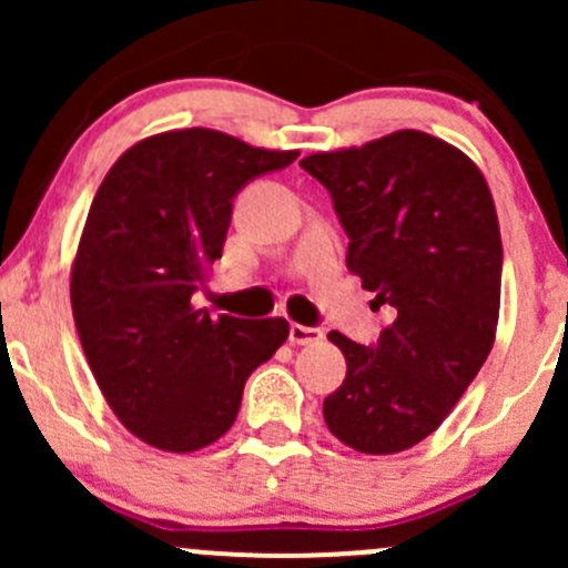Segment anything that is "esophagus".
<instances>
[{
    "label": "esophagus",
    "instance_id": "34e87169",
    "mask_svg": "<svg viewBox=\"0 0 568 568\" xmlns=\"http://www.w3.org/2000/svg\"><path fill=\"white\" fill-rule=\"evenodd\" d=\"M288 341L294 346H311V343L324 341V332L318 326H305V324H291L288 329Z\"/></svg>",
    "mask_w": 568,
    "mask_h": 568
}]
</instances>
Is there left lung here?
<instances>
[{
	"label": "left lung",
	"mask_w": 568,
	"mask_h": 568,
	"mask_svg": "<svg viewBox=\"0 0 568 568\" xmlns=\"http://www.w3.org/2000/svg\"><path fill=\"white\" fill-rule=\"evenodd\" d=\"M348 236L346 266L390 307L376 343L329 341L346 379L324 398L329 432L359 454L412 448L450 415L495 343L503 244L480 170L423 131L302 159Z\"/></svg>",
	"instance_id": "obj_1"
}]
</instances>
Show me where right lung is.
I'll return each mask as SVG.
<instances>
[{"label":"right lung","instance_id":"1","mask_svg":"<svg viewBox=\"0 0 568 568\" xmlns=\"http://www.w3.org/2000/svg\"><path fill=\"white\" fill-rule=\"evenodd\" d=\"M296 151L211 129L148 136L95 192L71 274L84 357L131 434L173 454L233 426L250 374L288 337L285 318H214L192 296L222 257L233 200Z\"/></svg>","mask_w":568,"mask_h":568}]
</instances>
